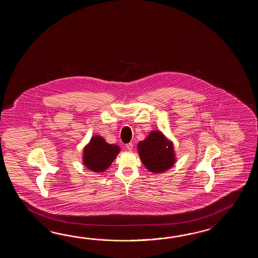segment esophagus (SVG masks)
Instances as JSON below:
<instances>
[{"label":"esophagus","instance_id":"1","mask_svg":"<svg viewBox=\"0 0 258 258\" xmlns=\"http://www.w3.org/2000/svg\"><path fill=\"white\" fill-rule=\"evenodd\" d=\"M133 143H128V144H126V148L128 149V150H132L133 149Z\"/></svg>","mask_w":258,"mask_h":258}]
</instances>
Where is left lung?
Returning <instances> with one entry per match:
<instances>
[{"instance_id": "1", "label": "left lung", "mask_w": 258, "mask_h": 258, "mask_svg": "<svg viewBox=\"0 0 258 258\" xmlns=\"http://www.w3.org/2000/svg\"><path fill=\"white\" fill-rule=\"evenodd\" d=\"M137 151L143 164L150 172L162 173L175 164L174 146L161 131H151L137 145Z\"/></svg>"}]
</instances>
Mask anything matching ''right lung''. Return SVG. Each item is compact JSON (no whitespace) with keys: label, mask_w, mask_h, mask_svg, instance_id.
<instances>
[{"label":"right lung","mask_w":258,"mask_h":258,"mask_svg":"<svg viewBox=\"0 0 258 258\" xmlns=\"http://www.w3.org/2000/svg\"><path fill=\"white\" fill-rule=\"evenodd\" d=\"M120 151L121 148L117 145L108 144L100 136H94L83 149V164L94 172H103Z\"/></svg>","instance_id":"obj_1"}]
</instances>
